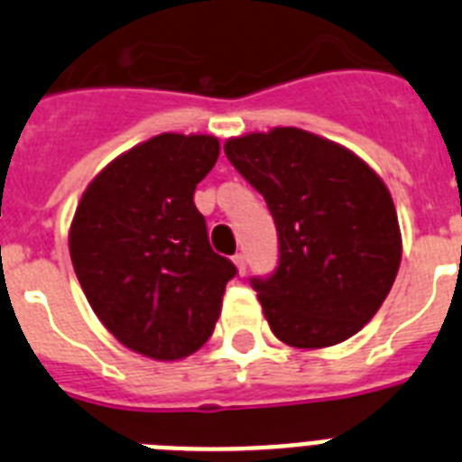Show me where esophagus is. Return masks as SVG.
<instances>
[{
  "mask_svg": "<svg viewBox=\"0 0 462 462\" xmlns=\"http://www.w3.org/2000/svg\"><path fill=\"white\" fill-rule=\"evenodd\" d=\"M234 263L238 268V275H245V271H247V259H245V254H236Z\"/></svg>",
  "mask_w": 462,
  "mask_h": 462,
  "instance_id": "34e87169",
  "label": "esophagus"
}]
</instances>
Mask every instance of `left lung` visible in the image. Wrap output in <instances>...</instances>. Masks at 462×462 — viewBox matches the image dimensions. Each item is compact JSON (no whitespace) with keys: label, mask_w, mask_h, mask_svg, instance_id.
Returning a JSON list of instances; mask_svg holds the SVG:
<instances>
[{"label":"left lung","mask_w":462,"mask_h":462,"mask_svg":"<svg viewBox=\"0 0 462 462\" xmlns=\"http://www.w3.org/2000/svg\"><path fill=\"white\" fill-rule=\"evenodd\" d=\"M224 152L275 219L280 266L252 280L275 337L324 349L356 336L389 296L402 256L382 178L345 145L296 126L228 138Z\"/></svg>","instance_id":"obj_1"}]
</instances>
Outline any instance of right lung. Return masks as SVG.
<instances>
[{"label": "right lung", "instance_id": "right-lung-1", "mask_svg": "<svg viewBox=\"0 0 462 462\" xmlns=\"http://www.w3.org/2000/svg\"><path fill=\"white\" fill-rule=\"evenodd\" d=\"M219 157L208 134H159L116 157L80 196L69 252L117 342L180 361L212 336L236 266L212 252L196 185Z\"/></svg>", "mask_w": 462, "mask_h": 462}]
</instances>
